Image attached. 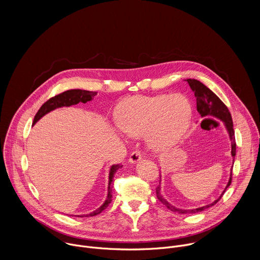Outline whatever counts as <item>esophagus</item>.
I'll list each match as a JSON object with an SVG mask.
<instances>
[{
	"instance_id": "34e87169",
	"label": "esophagus",
	"mask_w": 260,
	"mask_h": 260,
	"mask_svg": "<svg viewBox=\"0 0 260 260\" xmlns=\"http://www.w3.org/2000/svg\"><path fill=\"white\" fill-rule=\"evenodd\" d=\"M141 157H142L141 152L138 151V150H136V151H134V152L131 154L129 159H128V162H129V164H137V162L141 159Z\"/></svg>"
}]
</instances>
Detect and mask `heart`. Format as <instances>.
<instances>
[{
	"instance_id": "obj_1",
	"label": "heart",
	"mask_w": 260,
	"mask_h": 260,
	"mask_svg": "<svg viewBox=\"0 0 260 260\" xmlns=\"http://www.w3.org/2000/svg\"><path fill=\"white\" fill-rule=\"evenodd\" d=\"M191 118V106L181 95H136L119 107L117 123L131 138L146 135L152 149L162 151L176 144Z\"/></svg>"
}]
</instances>
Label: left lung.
I'll list each match as a JSON object with an SVG mask.
<instances>
[{
    "label": "left lung",
    "instance_id": "1",
    "mask_svg": "<svg viewBox=\"0 0 260 260\" xmlns=\"http://www.w3.org/2000/svg\"><path fill=\"white\" fill-rule=\"evenodd\" d=\"M185 81H187V83L189 84L191 90L194 92V95L197 98V109L198 112L201 114L202 117H215L218 118L220 120L223 121L224 126L229 133L231 142H232V156H233V161L235 162V156H236V139H235V131H234V123H233V119H232V115L231 112L229 111L228 107L224 105V103L222 102L210 88H208L205 84H203L201 81L196 80V79H186ZM232 172H233V167H232ZM232 172H231V177L229 180V183L226 185L225 189L222 191V193L220 194V197L215 200L213 203L197 208V209H190V210H184V209H179L176 208L175 206L171 205L161 194L160 192V185H158L156 188V196L157 199L171 211L173 212H177L179 214H194L198 212H202L212 206H214L215 204H217L220 199L222 198V196L224 194L225 190L228 189V187L232 183ZM159 177H161L159 175ZM161 178L159 180V184H160Z\"/></svg>",
    "mask_w": 260,
    "mask_h": 260
}]
</instances>
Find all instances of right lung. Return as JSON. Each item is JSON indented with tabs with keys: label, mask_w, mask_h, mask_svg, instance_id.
<instances>
[{
	"label": "right lung",
	"mask_w": 260,
	"mask_h": 260,
	"mask_svg": "<svg viewBox=\"0 0 260 260\" xmlns=\"http://www.w3.org/2000/svg\"><path fill=\"white\" fill-rule=\"evenodd\" d=\"M96 95L95 91H88V90H82V89H71L67 90L60 94H57L51 99H49L46 103L42 105V107L39 109L38 112H37L32 124H35L37 121L40 120L44 115L51 112V111L61 108V107H70L72 105H77L78 103H87L93 99V96ZM121 167L119 165H113L110 168L109 172V183H108V194L107 199L104 202V204L98 208L95 211H92L89 214H83V215H71V216H76V217H89V216H95L103 212L109 204L112 202V190H111V183L113 181L115 173L120 169Z\"/></svg>",
	"instance_id": "obj_1"
}]
</instances>
